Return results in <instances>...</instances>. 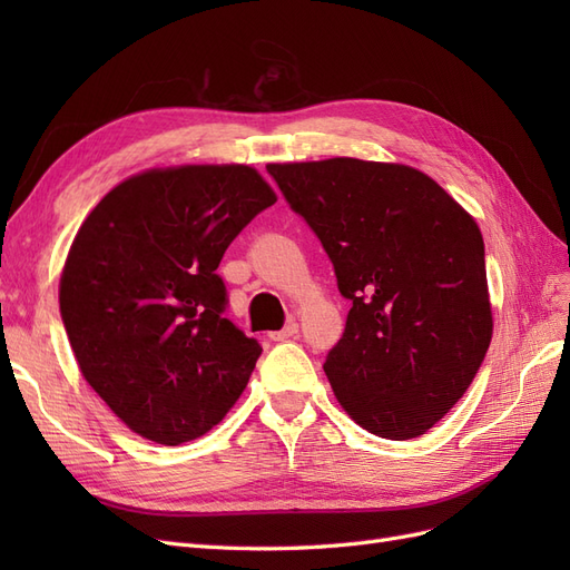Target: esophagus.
Here are the masks:
<instances>
[{"instance_id":"1","label":"esophagus","mask_w":570,"mask_h":570,"mask_svg":"<svg viewBox=\"0 0 570 570\" xmlns=\"http://www.w3.org/2000/svg\"><path fill=\"white\" fill-rule=\"evenodd\" d=\"M297 333H299V325H297V321H289L283 331H278V333H271L268 337L273 340V342H283V340H289V337H297Z\"/></svg>"}]
</instances>
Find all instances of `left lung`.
Listing matches in <instances>:
<instances>
[{
  "label": "left lung",
  "instance_id": "8db88e82",
  "mask_svg": "<svg viewBox=\"0 0 570 570\" xmlns=\"http://www.w3.org/2000/svg\"><path fill=\"white\" fill-rule=\"evenodd\" d=\"M266 168L352 299L323 364L340 406L377 438L428 433L469 390L492 340L475 218L404 164L335 157Z\"/></svg>",
  "mask_w": 570,
  "mask_h": 570
}]
</instances>
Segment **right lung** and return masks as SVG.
I'll list each match as a JSON object with an SVG mask.
<instances>
[{
	"instance_id": "add662e5",
	"label": "right lung",
	"mask_w": 570,
	"mask_h": 570,
	"mask_svg": "<svg viewBox=\"0 0 570 570\" xmlns=\"http://www.w3.org/2000/svg\"><path fill=\"white\" fill-rule=\"evenodd\" d=\"M275 199L252 166L185 164L126 178L82 220L61 318L82 377L132 433L197 440L245 392L262 347L223 318L216 268Z\"/></svg>"
}]
</instances>
